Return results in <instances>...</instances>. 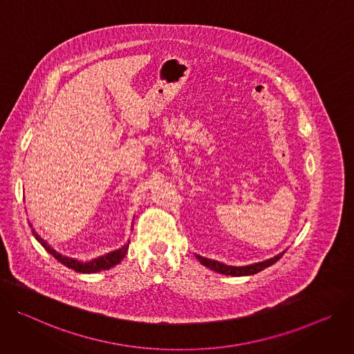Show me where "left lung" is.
I'll return each mask as SVG.
<instances>
[{"label":"left lung","mask_w":354,"mask_h":354,"mask_svg":"<svg viewBox=\"0 0 354 354\" xmlns=\"http://www.w3.org/2000/svg\"><path fill=\"white\" fill-rule=\"evenodd\" d=\"M286 253V250H283L281 253L276 254L271 259H267L264 261H257L253 264H248V266H229V264H223L221 261L216 260H211L207 257H203L200 254H195L200 260V263L208 268H211L212 271H216L219 274H225V276H232V277H243V276H252V274H256L267 267H270L271 264L276 263L277 260H280L283 257V254Z\"/></svg>","instance_id":"obj_1"}]
</instances>
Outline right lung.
Masks as SVG:
<instances>
[{
    "label": "right lung",
    "mask_w": 354,
    "mask_h": 354,
    "mask_svg": "<svg viewBox=\"0 0 354 354\" xmlns=\"http://www.w3.org/2000/svg\"><path fill=\"white\" fill-rule=\"evenodd\" d=\"M32 227V225H30ZM32 233L35 239L41 243L45 250L52 254L56 260H59L62 264H64L66 267L77 271V272H83V274H91V272H98V271H102V270H109L111 267L120 264L121 260L127 256L128 253V248H129V241L128 243H125L124 246H121L120 249L116 250H112L109 253H105L102 256H98L95 259H91L88 261H82L78 259H74V257H68V256H63L62 253H59L57 250H55L44 238H41V234H37V232L32 227Z\"/></svg>",
    "instance_id": "obj_1"
}]
</instances>
